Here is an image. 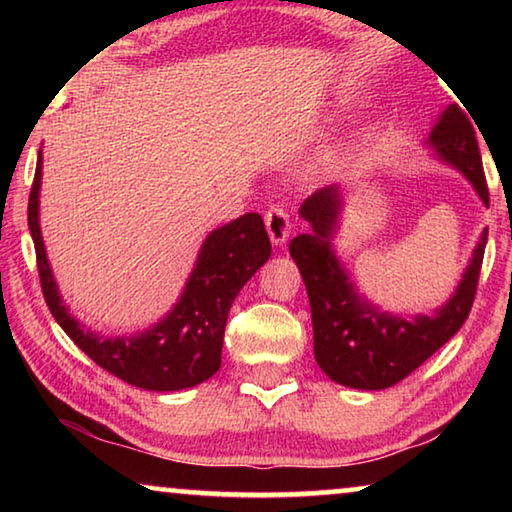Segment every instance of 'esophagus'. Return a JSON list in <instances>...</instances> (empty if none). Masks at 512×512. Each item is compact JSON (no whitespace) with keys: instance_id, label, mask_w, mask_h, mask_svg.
Returning <instances> with one entry per match:
<instances>
[{"instance_id":"1","label":"esophagus","mask_w":512,"mask_h":512,"mask_svg":"<svg viewBox=\"0 0 512 512\" xmlns=\"http://www.w3.org/2000/svg\"><path fill=\"white\" fill-rule=\"evenodd\" d=\"M264 223H266V230H268V237H271L273 244H284L291 232V219H289V212L284 210L280 205H273L268 207V212L264 216Z\"/></svg>"}]
</instances>
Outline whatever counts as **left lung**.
<instances>
[{"label":"left lung","mask_w":512,"mask_h":512,"mask_svg":"<svg viewBox=\"0 0 512 512\" xmlns=\"http://www.w3.org/2000/svg\"><path fill=\"white\" fill-rule=\"evenodd\" d=\"M429 144L440 158L463 171L481 201L488 205L490 194L479 142L472 121L458 103H452L433 126ZM339 212L341 196L336 185L311 194L302 203L300 214L311 223L314 235L291 239L289 253L298 264L309 293L318 366L336 384L361 388V391H381L409 377L463 327L476 296L488 230H483L472 262L452 300L436 311V316L406 320L381 314L357 298L348 275L329 248V237L336 228Z\"/></svg>","instance_id":"obj_1"}]
</instances>
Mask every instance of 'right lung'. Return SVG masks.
Wrapping results in <instances>:
<instances>
[{
  "label": "right lung",
  "instance_id": "right-lung-1",
  "mask_svg": "<svg viewBox=\"0 0 512 512\" xmlns=\"http://www.w3.org/2000/svg\"><path fill=\"white\" fill-rule=\"evenodd\" d=\"M40 178L42 155L29 194V230L36 244L42 296L69 339L110 375L146 391H180L210 379L221 368L223 332L232 302L271 257L262 216L255 212L239 216L205 239L183 298L167 318L140 336L106 339L67 314L58 296L38 225Z\"/></svg>",
  "mask_w": 512,
  "mask_h": 512
}]
</instances>
